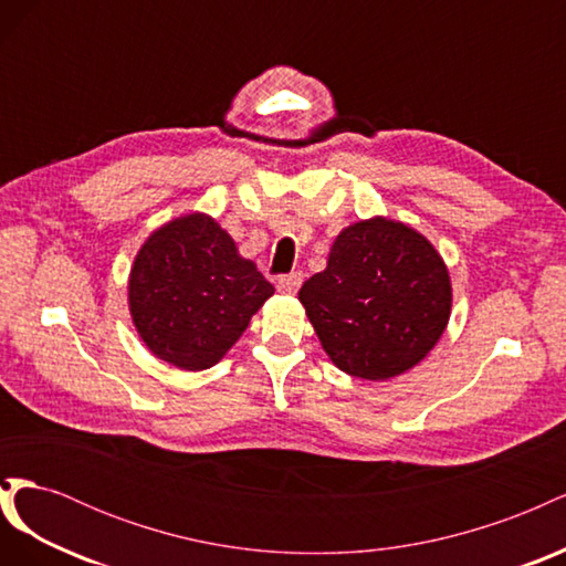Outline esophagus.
Returning <instances> with one entry per match:
<instances>
[{
    "label": "esophagus",
    "mask_w": 566,
    "mask_h": 566,
    "mask_svg": "<svg viewBox=\"0 0 566 566\" xmlns=\"http://www.w3.org/2000/svg\"><path fill=\"white\" fill-rule=\"evenodd\" d=\"M300 285H302V273H300V271L287 273V276H281V279L276 281L279 293H283V295H295L297 290H300Z\"/></svg>",
    "instance_id": "obj_1"
}]
</instances>
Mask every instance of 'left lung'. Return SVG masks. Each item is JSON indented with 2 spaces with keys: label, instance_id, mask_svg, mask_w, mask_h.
<instances>
[{
  "label": "left lung",
  "instance_id": "left-lung-1",
  "mask_svg": "<svg viewBox=\"0 0 566 566\" xmlns=\"http://www.w3.org/2000/svg\"><path fill=\"white\" fill-rule=\"evenodd\" d=\"M300 302L331 361L352 378L380 382L434 349L453 287L420 231L370 217L339 231L328 264L300 287Z\"/></svg>",
  "mask_w": 566,
  "mask_h": 566
}]
</instances>
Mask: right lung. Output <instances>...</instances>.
<instances>
[{"label":"right lung","instance_id":"obj_1","mask_svg":"<svg viewBox=\"0 0 566 566\" xmlns=\"http://www.w3.org/2000/svg\"><path fill=\"white\" fill-rule=\"evenodd\" d=\"M273 285L205 212L175 217L134 256L127 283L132 323L160 361L181 370L219 364Z\"/></svg>","mask_w":566,"mask_h":566}]
</instances>
